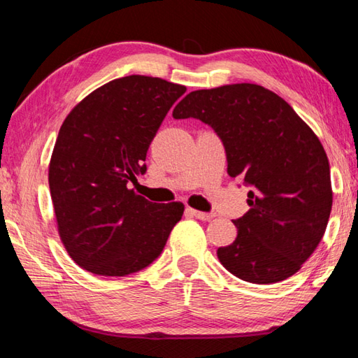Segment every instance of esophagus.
<instances>
[{
  "label": "esophagus",
  "instance_id": "1",
  "mask_svg": "<svg viewBox=\"0 0 358 358\" xmlns=\"http://www.w3.org/2000/svg\"><path fill=\"white\" fill-rule=\"evenodd\" d=\"M185 214L189 217H195V218H199V220H212L214 218V214H206V212H201V210H196V209H192V208H187L185 209Z\"/></svg>",
  "mask_w": 358,
  "mask_h": 358
}]
</instances>
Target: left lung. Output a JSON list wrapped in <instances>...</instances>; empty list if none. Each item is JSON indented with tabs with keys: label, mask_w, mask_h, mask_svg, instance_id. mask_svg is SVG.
Instances as JSON below:
<instances>
[{
	"label": "left lung",
	"mask_w": 358,
	"mask_h": 358,
	"mask_svg": "<svg viewBox=\"0 0 358 358\" xmlns=\"http://www.w3.org/2000/svg\"><path fill=\"white\" fill-rule=\"evenodd\" d=\"M173 117L209 124L224 144L228 174L252 187L250 210L233 220L236 241L217 250L223 267L256 285L299 272L322 239L334 201L315 131L286 100L253 83L193 91Z\"/></svg>",
	"instance_id": "obj_1"
}]
</instances>
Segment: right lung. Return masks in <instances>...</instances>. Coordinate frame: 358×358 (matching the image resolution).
Segmentation results:
<instances>
[{"mask_svg": "<svg viewBox=\"0 0 358 358\" xmlns=\"http://www.w3.org/2000/svg\"><path fill=\"white\" fill-rule=\"evenodd\" d=\"M187 91L129 75L97 87L62 122L48 166L61 242L85 271L125 277L159 258L182 203H150L134 189L150 141Z\"/></svg>", "mask_w": 358, "mask_h": 358, "instance_id": "obj_1", "label": "right lung"}]
</instances>
